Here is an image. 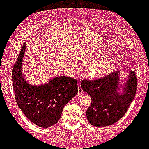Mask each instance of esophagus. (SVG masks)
I'll use <instances>...</instances> for the list:
<instances>
[{
	"mask_svg": "<svg viewBox=\"0 0 149 149\" xmlns=\"http://www.w3.org/2000/svg\"><path fill=\"white\" fill-rule=\"evenodd\" d=\"M83 93V90L82 89V87H81L80 83H79V85H78V93L79 95H80V94H82Z\"/></svg>",
	"mask_w": 149,
	"mask_h": 149,
	"instance_id": "obj_1",
	"label": "esophagus"
}]
</instances>
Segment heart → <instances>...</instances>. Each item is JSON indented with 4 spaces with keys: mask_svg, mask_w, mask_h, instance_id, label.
Returning a JSON list of instances; mask_svg holds the SVG:
<instances>
[{
    "mask_svg": "<svg viewBox=\"0 0 149 149\" xmlns=\"http://www.w3.org/2000/svg\"><path fill=\"white\" fill-rule=\"evenodd\" d=\"M115 63L112 60L98 58L91 61L85 68V71L89 76L97 77L111 72Z\"/></svg>",
    "mask_w": 149,
    "mask_h": 149,
    "instance_id": "b5f03b06",
    "label": "heart"
}]
</instances>
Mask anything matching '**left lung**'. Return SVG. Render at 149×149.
Masks as SVG:
<instances>
[{"label": "left lung", "mask_w": 149, "mask_h": 149, "mask_svg": "<svg viewBox=\"0 0 149 149\" xmlns=\"http://www.w3.org/2000/svg\"><path fill=\"white\" fill-rule=\"evenodd\" d=\"M137 83L136 73L132 70L129 71L123 87L120 83L119 72H113L96 80L83 79L81 86L92 101L86 111L89 123L95 127H105L121 119L133 101Z\"/></svg>", "instance_id": "8db88e82"}]
</instances>
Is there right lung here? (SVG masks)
<instances>
[{
  "mask_svg": "<svg viewBox=\"0 0 149 149\" xmlns=\"http://www.w3.org/2000/svg\"><path fill=\"white\" fill-rule=\"evenodd\" d=\"M24 42L12 70L15 98L19 109L32 123L46 128L58 123L64 106L78 93L77 81L58 76L41 85H32L22 75Z\"/></svg>",
  "mask_w": 149,
  "mask_h": 149,
  "instance_id": "add662e5",
  "label": "right lung"
}]
</instances>
